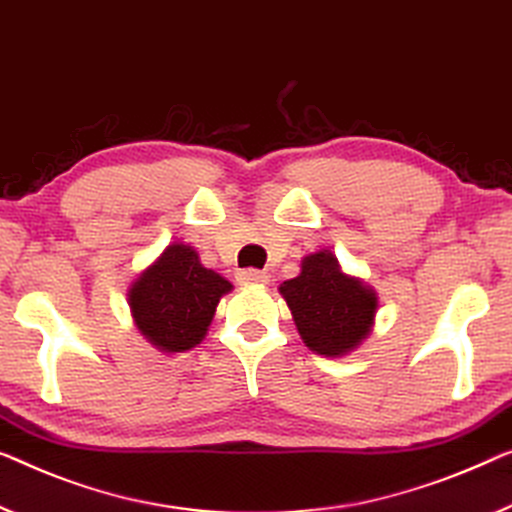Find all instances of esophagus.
Returning <instances> with one entry per match:
<instances>
[{
  "instance_id": "esophagus-1",
  "label": "esophagus",
  "mask_w": 512,
  "mask_h": 512,
  "mask_svg": "<svg viewBox=\"0 0 512 512\" xmlns=\"http://www.w3.org/2000/svg\"><path fill=\"white\" fill-rule=\"evenodd\" d=\"M236 280H239L241 285H266V282H269V273L259 269H241L236 273Z\"/></svg>"
}]
</instances>
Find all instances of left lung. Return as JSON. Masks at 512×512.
<instances>
[{"label": "left lung", "instance_id": "obj_1", "mask_svg": "<svg viewBox=\"0 0 512 512\" xmlns=\"http://www.w3.org/2000/svg\"><path fill=\"white\" fill-rule=\"evenodd\" d=\"M296 329L312 352L342 356L370 333L377 296L340 271L331 253L303 259L301 273L280 285Z\"/></svg>", "mask_w": 512, "mask_h": 512}]
</instances>
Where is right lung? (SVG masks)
Listing matches in <instances>:
<instances>
[{
  "instance_id": "1",
  "label": "right lung",
  "mask_w": 512,
  "mask_h": 512,
  "mask_svg": "<svg viewBox=\"0 0 512 512\" xmlns=\"http://www.w3.org/2000/svg\"><path fill=\"white\" fill-rule=\"evenodd\" d=\"M232 289L216 271L204 269L193 248L167 246L137 278L128 301L137 329L163 352H186L200 345L220 296Z\"/></svg>"
}]
</instances>
